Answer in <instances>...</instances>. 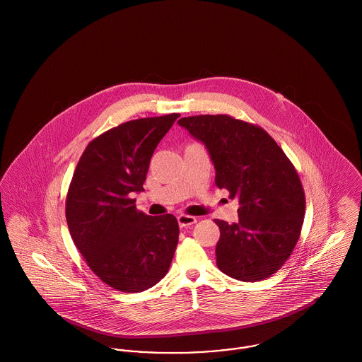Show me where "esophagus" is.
Here are the masks:
<instances>
[{
	"instance_id": "34e87169",
	"label": "esophagus",
	"mask_w": 362,
	"mask_h": 362,
	"mask_svg": "<svg viewBox=\"0 0 362 362\" xmlns=\"http://www.w3.org/2000/svg\"><path fill=\"white\" fill-rule=\"evenodd\" d=\"M177 223H179L180 228H187L189 225L195 224V223H197V218L192 217V216H185V214H182V216L177 217Z\"/></svg>"
}]
</instances>
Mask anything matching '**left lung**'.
<instances>
[{"label":"left lung","instance_id":"8db88e82","mask_svg":"<svg viewBox=\"0 0 362 362\" xmlns=\"http://www.w3.org/2000/svg\"><path fill=\"white\" fill-rule=\"evenodd\" d=\"M202 144L216 168V186L239 199V223L220 228L217 266L244 282L274 274L301 233L305 195L291 160L262 127L229 115L179 119Z\"/></svg>","mask_w":362,"mask_h":362}]
</instances>
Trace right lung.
Wrapping results in <instances>:
<instances>
[{"mask_svg": "<svg viewBox=\"0 0 362 362\" xmlns=\"http://www.w3.org/2000/svg\"><path fill=\"white\" fill-rule=\"evenodd\" d=\"M180 115L124 122L92 139L66 195L70 236L89 269L119 292L146 291L167 274L179 239L173 214L148 216L144 187L156 146Z\"/></svg>", "mask_w": 362, "mask_h": 362, "instance_id": "obj_1", "label": "right lung"}]
</instances>
